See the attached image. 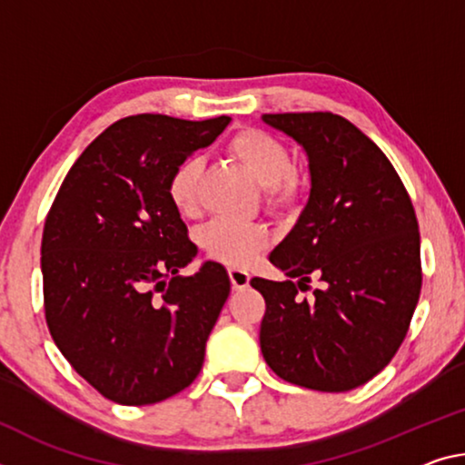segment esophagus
<instances>
[{
	"label": "esophagus",
	"mask_w": 465,
	"mask_h": 465,
	"mask_svg": "<svg viewBox=\"0 0 465 465\" xmlns=\"http://www.w3.org/2000/svg\"><path fill=\"white\" fill-rule=\"evenodd\" d=\"M230 282L233 290H244L250 283V272H246L244 269H238V267H232L230 271Z\"/></svg>",
	"instance_id": "34e87169"
}]
</instances>
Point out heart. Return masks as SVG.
Segmentation results:
<instances>
[{
	"instance_id": "1",
	"label": "heart",
	"mask_w": 465,
	"mask_h": 465,
	"mask_svg": "<svg viewBox=\"0 0 465 465\" xmlns=\"http://www.w3.org/2000/svg\"><path fill=\"white\" fill-rule=\"evenodd\" d=\"M230 153L261 183L264 204L275 213L296 209L304 196V180L292 169L290 151L282 140L261 128H244L230 140ZM201 161L182 159L167 180V196L182 215L198 209ZM198 244L209 259L227 267H248L269 248L271 232L262 223L213 219L198 230Z\"/></svg>"
}]
</instances>
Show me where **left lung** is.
Listing matches in <instances>:
<instances>
[{
	"label": "left lung",
	"instance_id": "8db88e82",
	"mask_svg": "<svg viewBox=\"0 0 465 465\" xmlns=\"http://www.w3.org/2000/svg\"><path fill=\"white\" fill-rule=\"evenodd\" d=\"M262 120L304 146L312 182L298 223L269 256L287 279H250L267 304L262 356L292 385L350 391L377 377L408 335L422 287L414 204L387 154L345 117ZM312 274L323 287L298 301Z\"/></svg>",
	"mask_w": 465,
	"mask_h": 465
}]
</instances>
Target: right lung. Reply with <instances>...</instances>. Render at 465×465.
I'll list each match as a JSON object with an SVG mask.
<instances>
[{
  "instance_id": "add662e5",
  "label": "right lung",
  "mask_w": 465,
  "mask_h": 465,
  "mask_svg": "<svg viewBox=\"0 0 465 465\" xmlns=\"http://www.w3.org/2000/svg\"><path fill=\"white\" fill-rule=\"evenodd\" d=\"M227 124V115L124 117L86 146L47 213L41 271L49 333L74 371L115 403L163 401L203 368L232 285L211 261L180 275L198 248L167 180Z\"/></svg>"
}]
</instances>
